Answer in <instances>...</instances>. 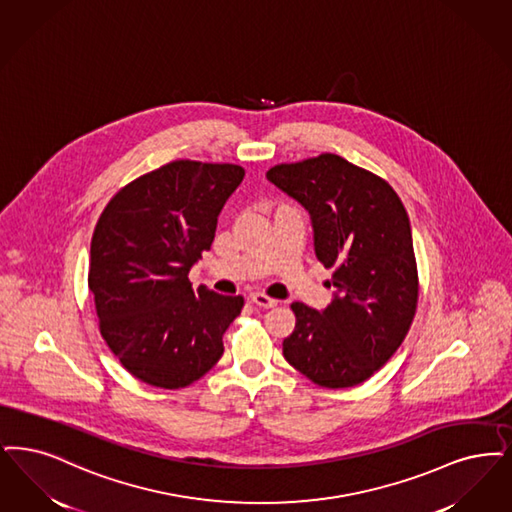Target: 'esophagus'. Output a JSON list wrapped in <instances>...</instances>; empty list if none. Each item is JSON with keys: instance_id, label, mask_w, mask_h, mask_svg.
Instances as JSON below:
<instances>
[{"instance_id": "34e87169", "label": "esophagus", "mask_w": 512, "mask_h": 512, "mask_svg": "<svg viewBox=\"0 0 512 512\" xmlns=\"http://www.w3.org/2000/svg\"><path fill=\"white\" fill-rule=\"evenodd\" d=\"M249 297H251V301H253L257 307L274 308L278 305V301H276V299L268 297L265 293H259V291H257V293H251Z\"/></svg>"}]
</instances>
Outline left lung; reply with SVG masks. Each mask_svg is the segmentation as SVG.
<instances>
[{"instance_id":"left-lung-1","label":"left lung","mask_w":512,"mask_h":512,"mask_svg":"<svg viewBox=\"0 0 512 512\" xmlns=\"http://www.w3.org/2000/svg\"><path fill=\"white\" fill-rule=\"evenodd\" d=\"M266 179L303 205L314 253L335 268L324 310L293 303L284 358L328 389L364 383L402 345L419 282L406 207L387 181L335 154L274 165Z\"/></svg>"}]
</instances>
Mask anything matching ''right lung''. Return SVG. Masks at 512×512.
Segmentation results:
<instances>
[{
	"mask_svg": "<svg viewBox=\"0 0 512 512\" xmlns=\"http://www.w3.org/2000/svg\"><path fill=\"white\" fill-rule=\"evenodd\" d=\"M240 165L177 160L122 188L95 226L89 289L108 348L133 377L183 389L223 356L244 297L196 291L188 272L209 251Z\"/></svg>",
	"mask_w": 512,
	"mask_h": 512,
	"instance_id": "add662e5",
	"label": "right lung"
}]
</instances>
